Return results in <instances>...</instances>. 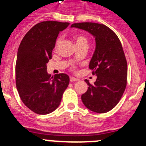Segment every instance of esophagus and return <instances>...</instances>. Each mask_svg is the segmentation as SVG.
<instances>
[{
	"label": "esophagus",
	"instance_id": "1",
	"mask_svg": "<svg viewBox=\"0 0 146 146\" xmlns=\"http://www.w3.org/2000/svg\"><path fill=\"white\" fill-rule=\"evenodd\" d=\"M69 80H70V82H76V81L79 80V79H77V78L74 77H69Z\"/></svg>",
	"mask_w": 146,
	"mask_h": 146
}]
</instances>
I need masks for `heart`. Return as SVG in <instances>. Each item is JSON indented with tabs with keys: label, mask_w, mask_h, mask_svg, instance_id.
<instances>
[{
	"label": "heart",
	"mask_w": 146,
	"mask_h": 146,
	"mask_svg": "<svg viewBox=\"0 0 146 146\" xmlns=\"http://www.w3.org/2000/svg\"><path fill=\"white\" fill-rule=\"evenodd\" d=\"M74 42H75L76 43V45H80V44H87L88 42H87V38H86V37H84L83 36H82V35H77V36H75L74 37ZM60 42H61V41H60V38H58V39H57V41H56V42H55V50H56L59 47V46H60ZM72 69H74V67L73 66L72 67Z\"/></svg>",
	"instance_id": "1"
}]
</instances>
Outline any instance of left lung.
<instances>
[{"label":"left lung","mask_w":146,"mask_h":146,"mask_svg":"<svg viewBox=\"0 0 146 146\" xmlns=\"http://www.w3.org/2000/svg\"><path fill=\"white\" fill-rule=\"evenodd\" d=\"M72 28L85 30L95 37L96 49L89 69L97 78L81 96L85 106L90 110L104 113L119 102L127 82V62L117 35L103 24L95 23H74Z\"/></svg>","instance_id":"8db88e82"}]
</instances>
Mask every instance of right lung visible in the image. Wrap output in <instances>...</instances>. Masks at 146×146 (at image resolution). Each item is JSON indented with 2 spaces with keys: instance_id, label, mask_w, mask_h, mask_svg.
Masks as SVG:
<instances>
[{
  "instance_id": "right-lung-1",
  "label": "right lung",
  "mask_w": 146,
  "mask_h": 146,
  "mask_svg": "<svg viewBox=\"0 0 146 146\" xmlns=\"http://www.w3.org/2000/svg\"><path fill=\"white\" fill-rule=\"evenodd\" d=\"M69 25L57 21L37 23L25 35L18 48L17 89L24 104L37 114H49L57 109L69 86L67 74L51 77L47 72L56 38Z\"/></svg>"
}]
</instances>
